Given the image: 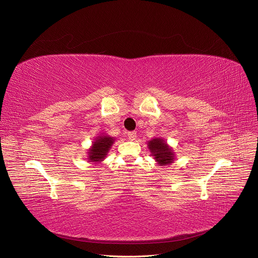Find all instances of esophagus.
<instances>
[{
	"label": "esophagus",
	"mask_w": 258,
	"mask_h": 258,
	"mask_svg": "<svg viewBox=\"0 0 258 258\" xmlns=\"http://www.w3.org/2000/svg\"><path fill=\"white\" fill-rule=\"evenodd\" d=\"M127 137L130 140H135L137 138V133L136 132H128L127 133Z\"/></svg>",
	"instance_id": "esophagus-1"
}]
</instances>
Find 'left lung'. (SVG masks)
<instances>
[{"instance_id":"obj_1","label":"left lung","mask_w":258,"mask_h":258,"mask_svg":"<svg viewBox=\"0 0 258 258\" xmlns=\"http://www.w3.org/2000/svg\"><path fill=\"white\" fill-rule=\"evenodd\" d=\"M148 147L160 165H166L173 161L172 151L162 139H153L148 143Z\"/></svg>"}]
</instances>
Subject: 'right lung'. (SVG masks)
<instances>
[{
	"label": "right lung",
	"instance_id": "add662e5",
	"mask_svg": "<svg viewBox=\"0 0 258 258\" xmlns=\"http://www.w3.org/2000/svg\"><path fill=\"white\" fill-rule=\"evenodd\" d=\"M114 140L108 136H102L97 138L94 142L92 148L89 153V158L92 162H100L106 156L108 150L112 146Z\"/></svg>",
	"mask_w": 258,
	"mask_h": 258
}]
</instances>
